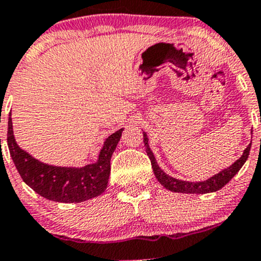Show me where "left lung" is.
Listing matches in <instances>:
<instances>
[{"mask_svg":"<svg viewBox=\"0 0 261 261\" xmlns=\"http://www.w3.org/2000/svg\"><path fill=\"white\" fill-rule=\"evenodd\" d=\"M143 142L144 146H146V152L148 154L150 163H152L153 172H154L155 178L160 181V184L163 187H166L167 190L172 191V192H181V193H208V192H215V191L222 189L227 182L240 171V168L243 167L244 163L246 162L249 157V153H250L251 143L246 147V149L244 150L243 155L236 161L233 165H231L229 168H225L224 171H221L220 173L215 174L211 178L206 179L202 182H187V181H181V179H176L173 177L168 176L165 172L158 167L157 162H155V158L153 155L152 150L149 149L148 146V138H147V134L143 132Z\"/></svg>","mask_w":261,"mask_h":261,"instance_id":"obj_1","label":"left lung"}]
</instances>
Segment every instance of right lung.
I'll list each match as a JSON object with an SVG mask.
<instances>
[{"mask_svg": "<svg viewBox=\"0 0 261 261\" xmlns=\"http://www.w3.org/2000/svg\"><path fill=\"white\" fill-rule=\"evenodd\" d=\"M122 129L109 136L104 142L99 160L82 168L56 167L35 160L17 146L13 137L12 118H9L7 144L16 170L28 186L42 197L56 202H82L101 195L107 189L111 173V158Z\"/></svg>", "mask_w": 261, "mask_h": 261, "instance_id": "obj_1", "label": "right lung"}]
</instances>
